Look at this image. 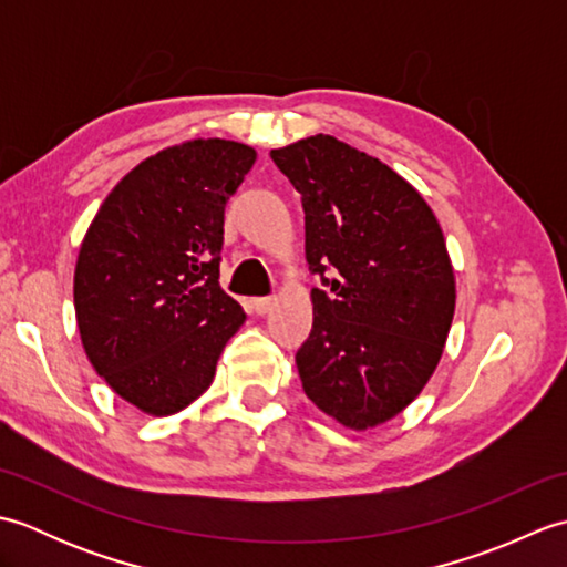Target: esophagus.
Returning a JSON list of instances; mask_svg holds the SVG:
<instances>
[{
  "mask_svg": "<svg viewBox=\"0 0 567 567\" xmlns=\"http://www.w3.org/2000/svg\"><path fill=\"white\" fill-rule=\"evenodd\" d=\"M275 305V297H252L250 299V309L256 311V315H268Z\"/></svg>",
  "mask_w": 567,
  "mask_h": 567,
  "instance_id": "34e87169",
  "label": "esophagus"
}]
</instances>
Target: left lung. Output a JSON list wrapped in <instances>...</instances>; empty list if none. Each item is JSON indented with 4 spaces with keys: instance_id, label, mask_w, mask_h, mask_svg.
Returning <instances> with one entry per match:
<instances>
[{
    "instance_id": "obj_1",
    "label": "left lung",
    "mask_w": 567,
    "mask_h": 567,
    "mask_svg": "<svg viewBox=\"0 0 567 567\" xmlns=\"http://www.w3.org/2000/svg\"><path fill=\"white\" fill-rule=\"evenodd\" d=\"M302 195L305 250L323 290L295 360L305 394L365 431L414 402L436 370L455 311L443 231L392 167L333 136L270 151Z\"/></svg>"
}]
</instances>
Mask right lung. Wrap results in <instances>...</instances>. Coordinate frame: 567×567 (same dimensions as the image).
<instances>
[{
	"label": "right lung",
	"instance_id": "1",
	"mask_svg": "<svg viewBox=\"0 0 567 567\" xmlns=\"http://www.w3.org/2000/svg\"><path fill=\"white\" fill-rule=\"evenodd\" d=\"M256 151L197 138L136 165L94 216L75 265L92 368L141 412L175 414L209 388L246 321L219 285L224 209Z\"/></svg>",
	"mask_w": 567,
	"mask_h": 567
}]
</instances>
